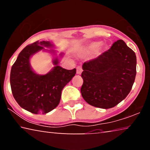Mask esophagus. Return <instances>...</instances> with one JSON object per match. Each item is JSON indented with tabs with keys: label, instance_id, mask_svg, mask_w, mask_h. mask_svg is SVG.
Returning <instances> with one entry per match:
<instances>
[{
	"label": "esophagus",
	"instance_id": "esophagus-1",
	"mask_svg": "<svg viewBox=\"0 0 150 150\" xmlns=\"http://www.w3.org/2000/svg\"><path fill=\"white\" fill-rule=\"evenodd\" d=\"M83 71V69L81 67V66H77V74H81V73Z\"/></svg>",
	"mask_w": 150,
	"mask_h": 150
}]
</instances>
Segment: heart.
Returning <instances> with one entry per match:
<instances>
[{
	"label": "heart",
	"mask_w": 150,
	"mask_h": 150,
	"mask_svg": "<svg viewBox=\"0 0 150 150\" xmlns=\"http://www.w3.org/2000/svg\"><path fill=\"white\" fill-rule=\"evenodd\" d=\"M100 46V43H98V42L93 43V44H92L91 45H90L89 46H88L87 51L88 54H92V53L96 52V51L99 49Z\"/></svg>",
	"instance_id": "b5f03b06"
}]
</instances>
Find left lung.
<instances>
[{"instance_id": "left-lung-1", "label": "left lung", "mask_w": 150, "mask_h": 150, "mask_svg": "<svg viewBox=\"0 0 150 150\" xmlns=\"http://www.w3.org/2000/svg\"><path fill=\"white\" fill-rule=\"evenodd\" d=\"M81 88L84 100L95 107L112 108L125 98L132 88L136 75V56L122 40L109 50L85 62Z\"/></svg>"}]
</instances>
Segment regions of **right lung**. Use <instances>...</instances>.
Masks as SVG:
<instances>
[{
  "mask_svg": "<svg viewBox=\"0 0 150 150\" xmlns=\"http://www.w3.org/2000/svg\"><path fill=\"white\" fill-rule=\"evenodd\" d=\"M52 46L50 42L45 41L28 45L12 66L10 81L12 95L22 108L33 114H46L56 108L63 88L76 73V69L67 70L57 65V59L54 61V69L47 74L39 75L33 71L30 56L44 47Z\"/></svg>",
  "mask_w": 150,
  "mask_h": 150,
  "instance_id": "obj_1",
  "label": "right lung"
}]
</instances>
